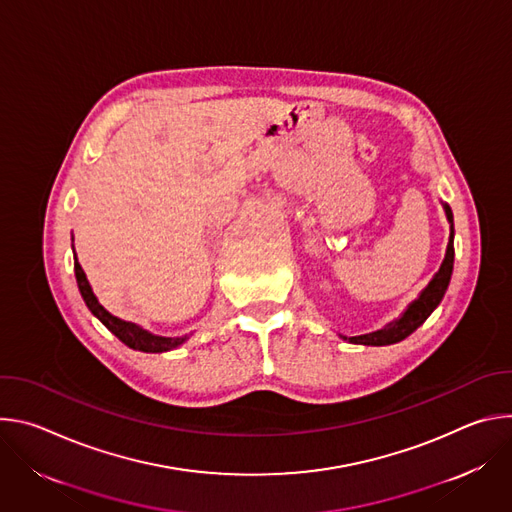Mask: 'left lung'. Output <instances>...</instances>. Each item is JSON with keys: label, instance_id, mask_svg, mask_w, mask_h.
I'll list each match as a JSON object with an SVG mask.
<instances>
[{"label": "left lung", "instance_id": "1", "mask_svg": "<svg viewBox=\"0 0 512 512\" xmlns=\"http://www.w3.org/2000/svg\"><path fill=\"white\" fill-rule=\"evenodd\" d=\"M444 210H446L448 223H450V241H448L446 257H444V263H442L440 271L433 275V279L421 291L419 298L407 306V310L401 314V318L393 320L385 328H381L377 332H371V334L352 336V338L342 336L344 340H348L352 344H364V346H387V344L401 342L411 332H415L429 318V314L437 306H440V302L446 294V289L450 285L452 271H454V214H452V208L448 204H444Z\"/></svg>", "mask_w": 512, "mask_h": 512}]
</instances>
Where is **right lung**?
Masks as SVG:
<instances>
[{
	"label": "right lung",
	"instance_id": "obj_1",
	"mask_svg": "<svg viewBox=\"0 0 512 512\" xmlns=\"http://www.w3.org/2000/svg\"><path fill=\"white\" fill-rule=\"evenodd\" d=\"M75 275H77V283H79L81 296H83L87 308L91 310V314L97 316V318L103 322V326H105L109 332H113V334H115L123 344H127L129 348L141 350V352H168V350H174V348H178L180 344H184V342L188 340V336H176V338L156 336V334H152V332H148V330H143L141 326H137V324H133V322H125V320H121V318L109 314V312L99 304V300L95 298L93 289H91V285H89V281H87V275H85V271H83V267H81L77 255H75Z\"/></svg>",
	"mask_w": 512,
	"mask_h": 512
}]
</instances>
